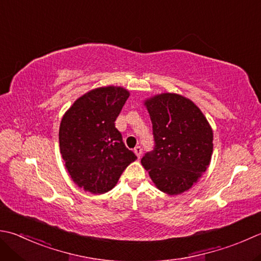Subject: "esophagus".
I'll return each mask as SVG.
<instances>
[{
  "mask_svg": "<svg viewBox=\"0 0 261 261\" xmlns=\"http://www.w3.org/2000/svg\"><path fill=\"white\" fill-rule=\"evenodd\" d=\"M134 150H135V152H136V155L138 156V158H140V157H141V154H142V148H141L140 146H137Z\"/></svg>",
  "mask_w": 261,
  "mask_h": 261,
  "instance_id": "esophagus-1",
  "label": "esophagus"
}]
</instances>
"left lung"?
Returning <instances> with one entry per match:
<instances>
[{
  "label": "left lung",
  "instance_id": "8db88e82",
  "mask_svg": "<svg viewBox=\"0 0 261 261\" xmlns=\"http://www.w3.org/2000/svg\"><path fill=\"white\" fill-rule=\"evenodd\" d=\"M152 123L154 150L141 158L161 191L170 196L189 190L211 164L213 130L192 100L164 93L145 100Z\"/></svg>",
  "mask_w": 261,
  "mask_h": 261
}]
</instances>
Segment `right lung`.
Instances as JSON below:
<instances>
[{
  "mask_svg": "<svg viewBox=\"0 0 261 261\" xmlns=\"http://www.w3.org/2000/svg\"><path fill=\"white\" fill-rule=\"evenodd\" d=\"M129 96L122 87H100L79 97L62 117L61 155L71 178L85 191H110L126 166L137 160L115 127Z\"/></svg>",
  "mask_w": 261,
  "mask_h": 261,
  "instance_id": "right-lung-1",
  "label": "right lung"
}]
</instances>
